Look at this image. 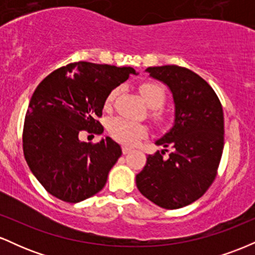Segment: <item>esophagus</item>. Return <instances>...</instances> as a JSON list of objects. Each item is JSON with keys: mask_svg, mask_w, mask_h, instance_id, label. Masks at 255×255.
<instances>
[{"mask_svg": "<svg viewBox=\"0 0 255 255\" xmlns=\"http://www.w3.org/2000/svg\"><path fill=\"white\" fill-rule=\"evenodd\" d=\"M131 151H133V148L129 147V146H122V152H124V154L129 153Z\"/></svg>", "mask_w": 255, "mask_h": 255, "instance_id": "1", "label": "esophagus"}]
</instances>
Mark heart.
I'll return each mask as SVG.
<instances>
[{
	"label": "heart",
	"instance_id": "heart-1",
	"mask_svg": "<svg viewBox=\"0 0 255 255\" xmlns=\"http://www.w3.org/2000/svg\"><path fill=\"white\" fill-rule=\"evenodd\" d=\"M118 93L119 89L111 91L108 95L105 104L110 105L113 103ZM140 93H141L146 103L153 109L160 108L165 102V91L162 85L157 83H144L140 86ZM109 130L111 135L116 140L128 145L135 144L137 140L141 139L147 131L142 124L125 118H115L111 120L109 124Z\"/></svg>",
	"mask_w": 255,
	"mask_h": 255
}]
</instances>
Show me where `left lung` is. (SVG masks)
<instances>
[{
    "instance_id": "obj_1",
    "label": "left lung",
    "mask_w": 255,
    "mask_h": 255,
    "mask_svg": "<svg viewBox=\"0 0 255 255\" xmlns=\"http://www.w3.org/2000/svg\"><path fill=\"white\" fill-rule=\"evenodd\" d=\"M145 72L169 87L175 119L154 142L165 150L148 154L136 187L158 206L180 209L203 197L217 175L224 146L223 108L212 87L189 69L172 64ZM166 148L171 152L164 157Z\"/></svg>"
}]
</instances>
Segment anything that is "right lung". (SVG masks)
Returning <instances> with one entry per match:
<instances>
[{
    "label": "right lung",
    "mask_w": 255,
    "mask_h": 255,
    "mask_svg": "<svg viewBox=\"0 0 255 255\" xmlns=\"http://www.w3.org/2000/svg\"><path fill=\"white\" fill-rule=\"evenodd\" d=\"M131 67L74 62L49 74L32 95L25 116L22 146L32 174L51 195L80 203L97 194L122 150L109 136L81 141V130L102 134L108 95L125 83Z\"/></svg>",
    "instance_id": "right-lung-1"
}]
</instances>
